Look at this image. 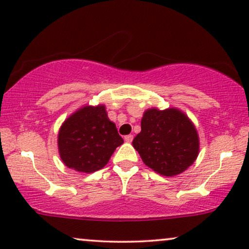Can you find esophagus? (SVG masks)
Wrapping results in <instances>:
<instances>
[{"label":"esophagus","mask_w":249,"mask_h":249,"mask_svg":"<svg viewBox=\"0 0 249 249\" xmlns=\"http://www.w3.org/2000/svg\"><path fill=\"white\" fill-rule=\"evenodd\" d=\"M133 140H134L133 135H127V136H124V141H125V142L130 143V142H133Z\"/></svg>","instance_id":"1"}]
</instances>
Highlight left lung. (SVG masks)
Listing matches in <instances>:
<instances>
[{
	"mask_svg": "<svg viewBox=\"0 0 249 249\" xmlns=\"http://www.w3.org/2000/svg\"><path fill=\"white\" fill-rule=\"evenodd\" d=\"M141 133L133 141L146 166L165 177L186 171L198 155V135L194 124L179 109H148Z\"/></svg>",
	"mask_w": 249,
	"mask_h": 249,
	"instance_id": "8db88e82",
	"label": "left lung"
}]
</instances>
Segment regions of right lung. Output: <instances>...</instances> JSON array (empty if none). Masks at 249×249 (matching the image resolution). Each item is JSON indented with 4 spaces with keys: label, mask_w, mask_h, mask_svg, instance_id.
<instances>
[{
    "label": "right lung",
    "mask_w": 249,
    "mask_h": 249,
    "mask_svg": "<svg viewBox=\"0 0 249 249\" xmlns=\"http://www.w3.org/2000/svg\"><path fill=\"white\" fill-rule=\"evenodd\" d=\"M124 143L105 106H85L64 121L59 131L60 157L69 168L92 173L103 168Z\"/></svg>",
    "instance_id": "obj_1"
}]
</instances>
